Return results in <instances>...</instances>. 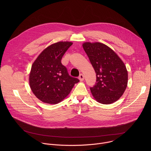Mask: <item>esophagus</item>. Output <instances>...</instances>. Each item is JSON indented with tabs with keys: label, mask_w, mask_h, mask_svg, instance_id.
Wrapping results in <instances>:
<instances>
[{
	"label": "esophagus",
	"mask_w": 151,
	"mask_h": 151,
	"mask_svg": "<svg viewBox=\"0 0 151 151\" xmlns=\"http://www.w3.org/2000/svg\"><path fill=\"white\" fill-rule=\"evenodd\" d=\"M79 79L81 81H83V79H84V76H83V74H80L79 75Z\"/></svg>",
	"instance_id": "obj_1"
}]
</instances>
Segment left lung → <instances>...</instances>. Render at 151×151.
<instances>
[{"instance_id": "1", "label": "left lung", "mask_w": 151, "mask_h": 151, "mask_svg": "<svg viewBox=\"0 0 151 151\" xmlns=\"http://www.w3.org/2000/svg\"><path fill=\"white\" fill-rule=\"evenodd\" d=\"M96 73V83L90 88L99 103L109 104L124 94L128 83L125 64L110 47L100 42H86L82 44Z\"/></svg>"}]
</instances>
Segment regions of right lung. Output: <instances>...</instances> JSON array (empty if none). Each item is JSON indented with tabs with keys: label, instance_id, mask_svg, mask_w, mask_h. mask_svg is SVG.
Listing matches in <instances>:
<instances>
[{
	"label": "right lung",
	"instance_id": "1",
	"mask_svg": "<svg viewBox=\"0 0 151 151\" xmlns=\"http://www.w3.org/2000/svg\"><path fill=\"white\" fill-rule=\"evenodd\" d=\"M73 44L58 42L43 50L33 62L29 73L30 87L42 102L57 104L70 93L79 79L71 77L61 64V58Z\"/></svg>",
	"mask_w": 151,
	"mask_h": 151
}]
</instances>
